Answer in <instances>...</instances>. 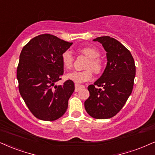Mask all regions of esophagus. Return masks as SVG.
<instances>
[{"instance_id":"34e87169","label":"esophagus","mask_w":155,"mask_h":155,"mask_svg":"<svg viewBox=\"0 0 155 155\" xmlns=\"http://www.w3.org/2000/svg\"><path fill=\"white\" fill-rule=\"evenodd\" d=\"M74 87H75V89H74V91H75V92H78V91H80V90L83 88L84 86L83 85H80V84H78V83H75L74 84Z\"/></svg>"}]
</instances>
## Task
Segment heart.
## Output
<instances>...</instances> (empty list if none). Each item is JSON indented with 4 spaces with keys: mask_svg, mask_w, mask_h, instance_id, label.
I'll use <instances>...</instances> for the list:
<instances>
[{
    "mask_svg": "<svg viewBox=\"0 0 155 155\" xmlns=\"http://www.w3.org/2000/svg\"><path fill=\"white\" fill-rule=\"evenodd\" d=\"M78 51L89 58V61L86 64V68H91L95 73H99L101 71L102 62L98 58L100 53L96 49L91 47H85L78 49ZM61 60L64 68L67 69L71 68L73 62V56L70 51H64L61 55ZM92 78L93 74L90 69L84 71L74 70L67 74V78L75 83H82L83 82L89 81L92 79Z\"/></svg>",
    "mask_w": 155,
    "mask_h": 155,
    "instance_id": "obj_1",
    "label": "heart"
}]
</instances>
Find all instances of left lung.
<instances>
[{"label":"left lung","instance_id":"obj_1","mask_svg":"<svg viewBox=\"0 0 155 155\" xmlns=\"http://www.w3.org/2000/svg\"><path fill=\"white\" fill-rule=\"evenodd\" d=\"M93 41L104 47L107 64L102 75L87 87L90 96L85 101V108L93 118L106 119L116 115L130 96L136 67L130 51L116 39L106 36Z\"/></svg>","mask_w":155,"mask_h":155}]
</instances>
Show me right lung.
Returning <instances> with one entry per match:
<instances>
[{
	"label": "right lung",
	"instance_id": "1",
	"mask_svg": "<svg viewBox=\"0 0 155 155\" xmlns=\"http://www.w3.org/2000/svg\"><path fill=\"white\" fill-rule=\"evenodd\" d=\"M72 43L49 34L33 38L24 46L17 68L18 89L33 115L54 121L64 115L74 91L72 81L55 85L64 73L61 55Z\"/></svg>",
	"mask_w": 155,
	"mask_h": 155
}]
</instances>
